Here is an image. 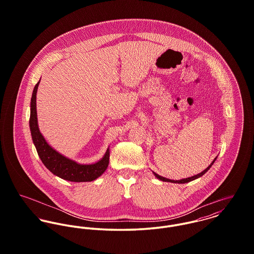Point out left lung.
<instances>
[{
    "instance_id": "1",
    "label": "left lung",
    "mask_w": 254,
    "mask_h": 254,
    "mask_svg": "<svg viewBox=\"0 0 254 254\" xmlns=\"http://www.w3.org/2000/svg\"><path fill=\"white\" fill-rule=\"evenodd\" d=\"M216 160V158L212 161V163L206 168V169H204L201 173H199V174H196V175H194V176H192V177H189V178H186V179H182V180H178V181H174V180H170V179H167V178H164V177H162V176H160V175H158V174H156V173H154L153 172V174H154V176L157 178V179H159V180H161V181L163 182H171V183H178V184H185V183H188V182L192 181V180H194V179H197V178H199V177H201L202 175H204L208 170H209V168L212 166V164L214 163V161Z\"/></svg>"
}]
</instances>
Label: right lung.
<instances>
[{
	"label": "right lung",
	"instance_id": "right-lung-1",
	"mask_svg": "<svg viewBox=\"0 0 254 254\" xmlns=\"http://www.w3.org/2000/svg\"><path fill=\"white\" fill-rule=\"evenodd\" d=\"M40 80L34 87L31 98L29 126L33 143L36 146L37 152L42 162L53 174L64 180L70 182H91L96 180L107 170L109 166V148L105 156L97 163L83 165L66 158L49 145L40 133L37 122L36 94Z\"/></svg>",
	"mask_w": 254,
	"mask_h": 254
}]
</instances>
